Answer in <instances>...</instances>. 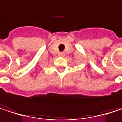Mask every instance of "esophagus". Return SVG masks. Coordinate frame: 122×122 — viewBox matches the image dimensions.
<instances>
[{"instance_id": "esophagus-1", "label": "esophagus", "mask_w": 122, "mask_h": 122, "mask_svg": "<svg viewBox=\"0 0 122 122\" xmlns=\"http://www.w3.org/2000/svg\"><path fill=\"white\" fill-rule=\"evenodd\" d=\"M59 56H62V57L64 56H65V53H64V52H60V53H59Z\"/></svg>"}]
</instances>
